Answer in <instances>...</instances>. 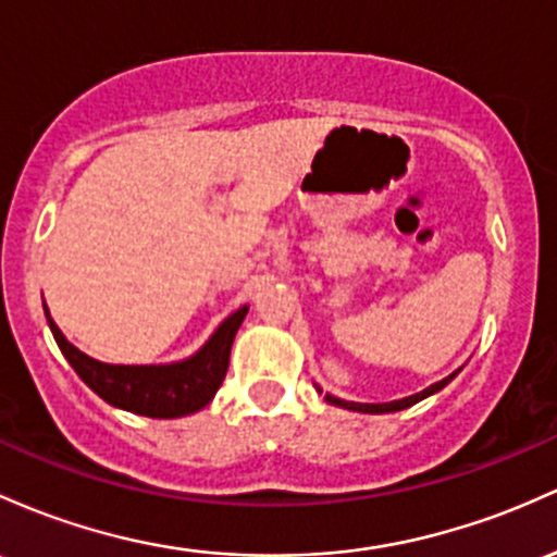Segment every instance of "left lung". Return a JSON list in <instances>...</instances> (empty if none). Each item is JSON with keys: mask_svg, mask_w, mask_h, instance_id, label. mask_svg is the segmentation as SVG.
<instances>
[{"mask_svg": "<svg viewBox=\"0 0 557 557\" xmlns=\"http://www.w3.org/2000/svg\"><path fill=\"white\" fill-rule=\"evenodd\" d=\"M457 372H460V370H455V372H451V375L442 377V381H438V383H431V386L423 388V391H418V394H412V396H405V399L383 401V405H359V401H346V399H338V396H333V394H325V401H327V405H333V407H344V409H351V412H364V414L399 412V409H407V407L418 405V401H423L425 396H431V394H436V391H442L444 386H447L449 381H455V375H457ZM314 388L320 391V394H322V388L317 386V383H314Z\"/></svg>", "mask_w": 557, "mask_h": 557, "instance_id": "left-lung-1", "label": "left lung"}]
</instances>
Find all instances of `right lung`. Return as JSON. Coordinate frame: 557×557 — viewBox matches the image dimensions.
I'll return each mask as SVG.
<instances>
[{
    "mask_svg": "<svg viewBox=\"0 0 557 557\" xmlns=\"http://www.w3.org/2000/svg\"><path fill=\"white\" fill-rule=\"evenodd\" d=\"M47 322L58 341L60 351L69 359L71 368L87 386L95 391L108 405L126 409V412L145 414V418H185V414L198 412L216 396L224 375L230 368L232 341H235L237 327L246 320L248 307L232 311L219 322L203 346L180 362L163 364H110L89 357L82 348H76L60 333L45 307Z\"/></svg>",
    "mask_w": 557,
    "mask_h": 557,
    "instance_id": "add662e5",
    "label": "right lung"
}]
</instances>
